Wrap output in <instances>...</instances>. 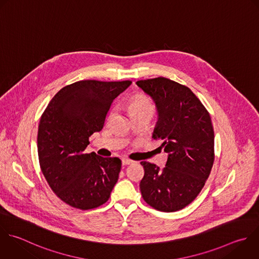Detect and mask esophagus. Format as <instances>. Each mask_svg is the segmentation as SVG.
<instances>
[{
	"instance_id": "1",
	"label": "esophagus",
	"mask_w": 259,
	"mask_h": 259,
	"mask_svg": "<svg viewBox=\"0 0 259 259\" xmlns=\"http://www.w3.org/2000/svg\"><path fill=\"white\" fill-rule=\"evenodd\" d=\"M122 165H130V164H132L134 161L133 160H131V159H126V158H122Z\"/></svg>"
}]
</instances>
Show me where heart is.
<instances>
[{"instance_id":"obj_1","label":"heart","mask_w":259,"mask_h":259,"mask_svg":"<svg viewBox=\"0 0 259 259\" xmlns=\"http://www.w3.org/2000/svg\"><path fill=\"white\" fill-rule=\"evenodd\" d=\"M127 108L133 118L143 114L153 115L154 113V105L152 101L145 95H136L133 97L127 104ZM112 113L113 111L110 113V115Z\"/></svg>"}]
</instances>
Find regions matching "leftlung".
I'll list each match as a JSON object with an SVG mask.
<instances>
[{"instance_id": "1", "label": "left lung", "mask_w": 259, "mask_h": 259, "mask_svg": "<svg viewBox=\"0 0 259 259\" xmlns=\"http://www.w3.org/2000/svg\"><path fill=\"white\" fill-rule=\"evenodd\" d=\"M137 85L155 101L159 120L153 138L163 141L166 166L143 161L140 182L144 200L155 209H182L199 194L214 160V135L208 111L186 86L164 77Z\"/></svg>"}]
</instances>
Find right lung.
Masks as SVG:
<instances>
[{
    "label": "right lung",
    "mask_w": 259,
    "mask_h": 259,
    "mask_svg": "<svg viewBox=\"0 0 259 259\" xmlns=\"http://www.w3.org/2000/svg\"><path fill=\"white\" fill-rule=\"evenodd\" d=\"M132 81L83 80L62 88L44 111L37 133L40 169L67 204L83 210L105 203L118 180L121 161L86 154L89 138L103 128L112 101Z\"/></svg>",
    "instance_id": "obj_1"
}]
</instances>
